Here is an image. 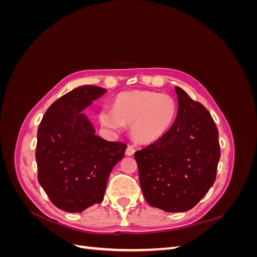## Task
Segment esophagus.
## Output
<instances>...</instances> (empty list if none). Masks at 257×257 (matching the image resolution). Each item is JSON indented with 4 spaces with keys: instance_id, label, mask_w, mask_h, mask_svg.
I'll return each mask as SVG.
<instances>
[{
    "instance_id": "1",
    "label": "esophagus",
    "mask_w": 257,
    "mask_h": 257,
    "mask_svg": "<svg viewBox=\"0 0 257 257\" xmlns=\"http://www.w3.org/2000/svg\"><path fill=\"white\" fill-rule=\"evenodd\" d=\"M135 153V149L132 146H128L126 148V151H125V154L127 155V157H132V155H134Z\"/></svg>"
}]
</instances>
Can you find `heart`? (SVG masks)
Here are the masks:
<instances>
[{
    "label": "heart",
    "mask_w": 257,
    "mask_h": 257,
    "mask_svg": "<svg viewBox=\"0 0 257 257\" xmlns=\"http://www.w3.org/2000/svg\"><path fill=\"white\" fill-rule=\"evenodd\" d=\"M178 107L167 94L152 91L122 92L115 97L113 108L99 111L100 124L112 132L131 125L134 141L141 144L158 142L172 127Z\"/></svg>",
    "instance_id": "heart-1"
}]
</instances>
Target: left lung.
Masks as SVG:
<instances>
[{
    "label": "left lung",
    "instance_id": "1",
    "mask_svg": "<svg viewBox=\"0 0 257 257\" xmlns=\"http://www.w3.org/2000/svg\"><path fill=\"white\" fill-rule=\"evenodd\" d=\"M175 90L178 113L172 127L134 157L147 203L166 212H184L213 185L221 152L211 114L181 88Z\"/></svg>",
    "mask_w": 257,
    "mask_h": 257
}]
</instances>
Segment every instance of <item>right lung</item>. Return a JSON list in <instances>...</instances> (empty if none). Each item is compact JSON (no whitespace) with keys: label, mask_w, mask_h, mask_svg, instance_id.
Segmentation results:
<instances>
[{"label":"right lung","mask_w":257,"mask_h":257,"mask_svg":"<svg viewBox=\"0 0 257 257\" xmlns=\"http://www.w3.org/2000/svg\"><path fill=\"white\" fill-rule=\"evenodd\" d=\"M106 90L84 84L57 99L37 131L38 182L51 203L66 212H82L102 203L108 178L126 145L107 142L82 111Z\"/></svg>","instance_id":"add662e5"}]
</instances>
